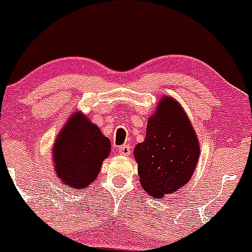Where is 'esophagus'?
Listing matches in <instances>:
<instances>
[{
    "label": "esophagus",
    "instance_id": "esophagus-1",
    "mask_svg": "<svg viewBox=\"0 0 252 252\" xmlns=\"http://www.w3.org/2000/svg\"><path fill=\"white\" fill-rule=\"evenodd\" d=\"M130 150L131 147L129 146V145H123V146L118 147V152L122 156H129V155H130Z\"/></svg>",
    "mask_w": 252,
    "mask_h": 252
}]
</instances>
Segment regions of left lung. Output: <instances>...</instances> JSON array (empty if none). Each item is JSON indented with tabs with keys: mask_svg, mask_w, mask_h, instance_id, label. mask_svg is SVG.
I'll return each instance as SVG.
<instances>
[{
	"mask_svg": "<svg viewBox=\"0 0 252 252\" xmlns=\"http://www.w3.org/2000/svg\"><path fill=\"white\" fill-rule=\"evenodd\" d=\"M200 141L187 112L163 95L149 117L145 140L134 147L141 188L161 199L184 187L194 174Z\"/></svg>",
	"mask_w": 252,
	"mask_h": 252,
	"instance_id": "8db88e82",
	"label": "left lung"
}]
</instances>
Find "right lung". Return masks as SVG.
I'll use <instances>...</instances> for the list:
<instances>
[{"label": "right lung", "instance_id": "obj_1", "mask_svg": "<svg viewBox=\"0 0 252 252\" xmlns=\"http://www.w3.org/2000/svg\"><path fill=\"white\" fill-rule=\"evenodd\" d=\"M110 154V139L86 114L75 111L55 139L53 169L63 185L83 190L95 182Z\"/></svg>", "mask_w": 252, "mask_h": 252}]
</instances>
